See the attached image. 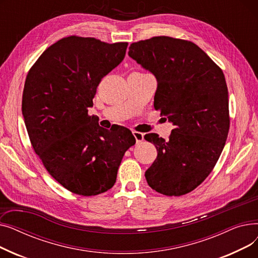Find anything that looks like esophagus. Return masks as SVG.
Here are the masks:
<instances>
[{
    "label": "esophagus",
    "mask_w": 258,
    "mask_h": 258,
    "mask_svg": "<svg viewBox=\"0 0 258 258\" xmlns=\"http://www.w3.org/2000/svg\"><path fill=\"white\" fill-rule=\"evenodd\" d=\"M133 135H134V137H135V139H136L137 142H141V141L143 140V138H144V134H142V133H140V132L134 131V132H133Z\"/></svg>",
    "instance_id": "esophagus-1"
}]
</instances>
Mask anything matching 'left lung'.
Segmentation results:
<instances>
[{
    "mask_svg": "<svg viewBox=\"0 0 258 258\" xmlns=\"http://www.w3.org/2000/svg\"><path fill=\"white\" fill-rule=\"evenodd\" d=\"M128 55L156 76L155 110L174 125L166 141L155 133L144 136L158 151L145 171L147 184L165 196L186 195L208 177L228 137L224 73L199 46L170 36L133 43Z\"/></svg>",
    "mask_w": 258,
    "mask_h": 258,
    "instance_id": "8db88e82",
    "label": "left lung"
}]
</instances>
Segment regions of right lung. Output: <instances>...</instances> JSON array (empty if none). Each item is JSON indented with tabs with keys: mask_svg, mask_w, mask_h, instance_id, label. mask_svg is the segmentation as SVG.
I'll return each instance as SVG.
<instances>
[{
	"mask_svg": "<svg viewBox=\"0 0 258 258\" xmlns=\"http://www.w3.org/2000/svg\"><path fill=\"white\" fill-rule=\"evenodd\" d=\"M127 45L63 37L26 77L22 112L31 145L51 177L73 194L111 189L122 158L136 143L128 128L105 130L88 114L101 79L123 60Z\"/></svg>",
	"mask_w": 258,
	"mask_h": 258,
	"instance_id": "add662e5",
	"label": "right lung"
}]
</instances>
